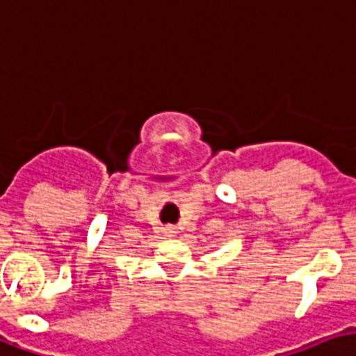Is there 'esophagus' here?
Listing matches in <instances>:
<instances>
[{"label": "esophagus", "mask_w": 356, "mask_h": 356, "mask_svg": "<svg viewBox=\"0 0 356 356\" xmlns=\"http://www.w3.org/2000/svg\"><path fill=\"white\" fill-rule=\"evenodd\" d=\"M175 227H165V234H167V236H175Z\"/></svg>", "instance_id": "esophagus-1"}]
</instances>
